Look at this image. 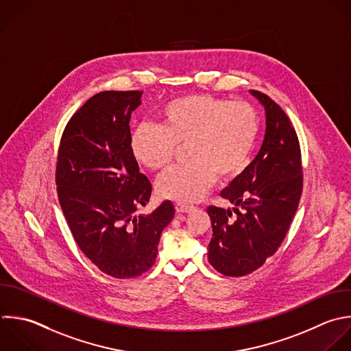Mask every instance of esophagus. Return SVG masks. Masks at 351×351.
<instances>
[{
	"mask_svg": "<svg viewBox=\"0 0 351 351\" xmlns=\"http://www.w3.org/2000/svg\"><path fill=\"white\" fill-rule=\"evenodd\" d=\"M192 206H188V204H184V203H177L176 204V210H177V213H189V211H192Z\"/></svg>",
	"mask_w": 351,
	"mask_h": 351,
	"instance_id": "1",
	"label": "esophagus"
}]
</instances>
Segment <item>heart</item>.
I'll use <instances>...</instances> for the list:
<instances>
[{"instance_id": "obj_1", "label": "heart", "mask_w": 351, "mask_h": 351, "mask_svg": "<svg viewBox=\"0 0 351 351\" xmlns=\"http://www.w3.org/2000/svg\"><path fill=\"white\" fill-rule=\"evenodd\" d=\"M159 123H141L130 137L133 158L160 171L186 144L189 163L171 169L158 184L160 196L191 203L202 199L217 177L233 180L248 167L259 133V118L247 103L192 95L166 103Z\"/></svg>"}]
</instances>
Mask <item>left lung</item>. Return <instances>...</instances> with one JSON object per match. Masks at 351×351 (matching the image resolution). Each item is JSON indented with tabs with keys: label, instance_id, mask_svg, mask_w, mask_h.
<instances>
[{
	"label": "left lung",
	"instance_id": "obj_1",
	"mask_svg": "<svg viewBox=\"0 0 351 351\" xmlns=\"http://www.w3.org/2000/svg\"><path fill=\"white\" fill-rule=\"evenodd\" d=\"M250 93L265 108L262 147L245 171L221 191L233 207L207 208L213 226L208 262L229 277L256 270L278 250L303 185L300 147L288 117L269 96Z\"/></svg>",
	"mask_w": 351,
	"mask_h": 351
}]
</instances>
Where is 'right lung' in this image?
<instances>
[{"label": "right lung", "mask_w": 351, "mask_h": 351, "mask_svg": "<svg viewBox=\"0 0 351 351\" xmlns=\"http://www.w3.org/2000/svg\"><path fill=\"white\" fill-rule=\"evenodd\" d=\"M143 92H100L69 121L59 147V202L81 251L106 274L132 278L158 255L162 230L174 217L165 200L136 215L152 185L130 151V117Z\"/></svg>", "instance_id": "1"}]
</instances>
